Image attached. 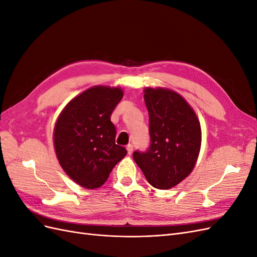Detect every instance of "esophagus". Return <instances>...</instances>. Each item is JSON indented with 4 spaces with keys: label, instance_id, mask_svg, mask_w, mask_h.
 I'll list each match as a JSON object with an SVG mask.
<instances>
[{
    "label": "esophagus",
    "instance_id": "1",
    "mask_svg": "<svg viewBox=\"0 0 257 257\" xmlns=\"http://www.w3.org/2000/svg\"><path fill=\"white\" fill-rule=\"evenodd\" d=\"M126 150H127V154H132L133 153V145H131V144H128L127 146H126Z\"/></svg>",
    "mask_w": 257,
    "mask_h": 257
}]
</instances>
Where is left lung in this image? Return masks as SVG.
Listing matches in <instances>:
<instances>
[{
  "mask_svg": "<svg viewBox=\"0 0 257 257\" xmlns=\"http://www.w3.org/2000/svg\"><path fill=\"white\" fill-rule=\"evenodd\" d=\"M144 92L151 143L147 151H135L133 159L148 182L167 190L180 183L195 166L200 123L193 108L175 91L146 88Z\"/></svg>",
  "mask_w": 257,
  "mask_h": 257,
  "instance_id": "1",
  "label": "left lung"
}]
</instances>
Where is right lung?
Instances as JSON below:
<instances>
[{"label":"right lung","mask_w":257,"mask_h":257,"mask_svg":"<svg viewBox=\"0 0 257 257\" xmlns=\"http://www.w3.org/2000/svg\"><path fill=\"white\" fill-rule=\"evenodd\" d=\"M122 97L120 88L95 85L73 98L56 122L53 144L60 165L82 188L103 185L127 153L115 145L116 131L110 121Z\"/></svg>","instance_id":"1"}]
</instances>
